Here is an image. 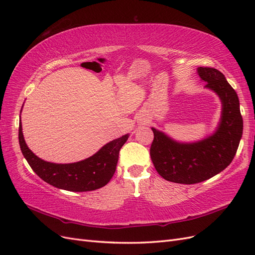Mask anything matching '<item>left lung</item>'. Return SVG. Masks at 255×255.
Segmentation results:
<instances>
[{
  "label": "left lung",
  "instance_id": "8db88e82",
  "mask_svg": "<svg viewBox=\"0 0 255 255\" xmlns=\"http://www.w3.org/2000/svg\"><path fill=\"white\" fill-rule=\"evenodd\" d=\"M205 88L219 97L222 110L216 132L196 142H179L152 128L150 155L158 174L179 184H196L221 172L233 160L243 136V117L236 91L217 69L199 67Z\"/></svg>",
  "mask_w": 255,
  "mask_h": 255
}]
</instances>
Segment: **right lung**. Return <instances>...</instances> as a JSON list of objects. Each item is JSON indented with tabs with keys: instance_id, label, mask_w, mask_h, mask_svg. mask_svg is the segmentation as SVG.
<instances>
[{
	"instance_id": "add662e5",
	"label": "right lung",
	"mask_w": 255,
	"mask_h": 255,
	"mask_svg": "<svg viewBox=\"0 0 255 255\" xmlns=\"http://www.w3.org/2000/svg\"><path fill=\"white\" fill-rule=\"evenodd\" d=\"M22 111V110H21ZM128 134L103 145L94 155L72 164L49 163L28 149L19 122V143L23 156L33 171L52 186L69 191H90L101 188L111 181L117 167L119 151Z\"/></svg>"
}]
</instances>
